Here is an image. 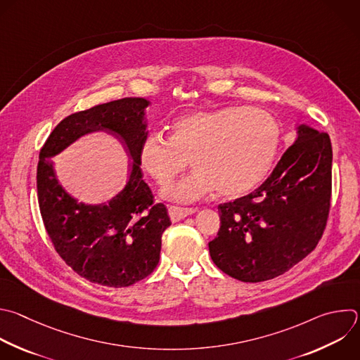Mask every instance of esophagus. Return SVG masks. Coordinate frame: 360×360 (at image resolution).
I'll return each instance as SVG.
<instances>
[{
    "label": "esophagus",
    "instance_id": "1",
    "mask_svg": "<svg viewBox=\"0 0 360 360\" xmlns=\"http://www.w3.org/2000/svg\"><path fill=\"white\" fill-rule=\"evenodd\" d=\"M169 212V217L172 221H179L182 219H185L186 216L198 212L196 207H181V206H169L168 207Z\"/></svg>",
    "mask_w": 360,
    "mask_h": 360
}]
</instances>
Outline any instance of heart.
<instances>
[{
	"label": "heart",
	"instance_id": "1",
	"mask_svg": "<svg viewBox=\"0 0 360 360\" xmlns=\"http://www.w3.org/2000/svg\"><path fill=\"white\" fill-rule=\"evenodd\" d=\"M169 139L148 134L139 151L141 168L164 186L189 164L193 171L164 191L178 202H192L214 191L226 198L255 189L269 174L281 141L276 117L257 107L191 111L171 123Z\"/></svg>",
	"mask_w": 360,
	"mask_h": 360
}]
</instances>
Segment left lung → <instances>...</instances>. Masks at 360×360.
I'll return each mask as SVG.
<instances>
[{
    "mask_svg": "<svg viewBox=\"0 0 360 360\" xmlns=\"http://www.w3.org/2000/svg\"><path fill=\"white\" fill-rule=\"evenodd\" d=\"M297 140L252 193L217 206L220 229L209 242L213 263L243 283L276 278L318 245L332 195V146L301 124Z\"/></svg>",
    "mask_w": 360,
    "mask_h": 360,
    "instance_id": "obj_1",
    "label": "left lung"
}]
</instances>
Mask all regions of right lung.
Returning <instances> with one entry per match:
<instances>
[{
    "label": "right lung",
    "instance_id": "obj_1",
    "mask_svg": "<svg viewBox=\"0 0 360 360\" xmlns=\"http://www.w3.org/2000/svg\"><path fill=\"white\" fill-rule=\"evenodd\" d=\"M148 104L143 97H126L73 112L53 129L39 153L38 202L51 242L75 273L104 287H129L148 277L160 262L162 233L171 224L167 206L155 203L140 168ZM94 131L117 136L134 162L122 193L105 204L86 205L61 188L50 158Z\"/></svg>",
    "mask_w": 360,
    "mask_h": 360
}]
</instances>
